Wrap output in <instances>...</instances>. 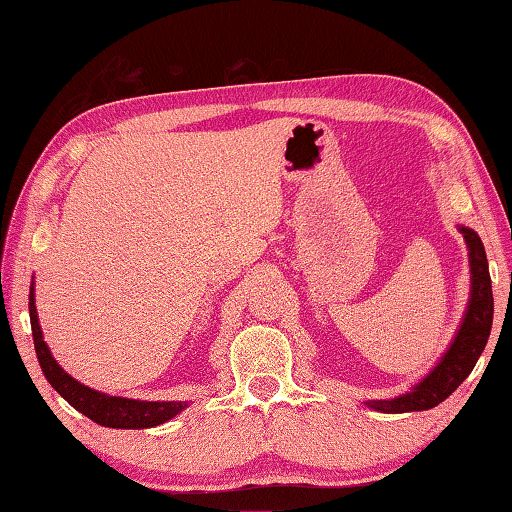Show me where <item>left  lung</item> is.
Returning a JSON list of instances; mask_svg holds the SVG:
<instances>
[{"label": "left lung", "mask_w": 512, "mask_h": 512, "mask_svg": "<svg viewBox=\"0 0 512 512\" xmlns=\"http://www.w3.org/2000/svg\"><path fill=\"white\" fill-rule=\"evenodd\" d=\"M464 236L469 252V271H471V291L469 302L464 309L462 322L453 335L449 348L442 352L438 363L431 368L423 379L414 383V388L394 396V399L381 401H363V405L374 412L383 414H405V412H423L431 410L456 392L458 385L469 377L478 363L482 350L488 342L493 326V289L491 274H488V260L478 232L467 225H458Z\"/></svg>", "instance_id": "obj_1"}]
</instances>
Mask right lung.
Wrapping results in <instances>:
<instances>
[{"instance_id":"right-lung-1","label":"right lung","mask_w":512,"mask_h":512,"mask_svg":"<svg viewBox=\"0 0 512 512\" xmlns=\"http://www.w3.org/2000/svg\"><path fill=\"white\" fill-rule=\"evenodd\" d=\"M28 311L34 350H37V359L45 379L50 381L52 388L59 392L74 410L85 414L87 418H92L94 423L111 429H149L175 418L188 407V401H138L87 388L85 383L76 381L72 374H67L59 363H56L48 344L43 342L37 304H34V280L28 295Z\"/></svg>"}]
</instances>
